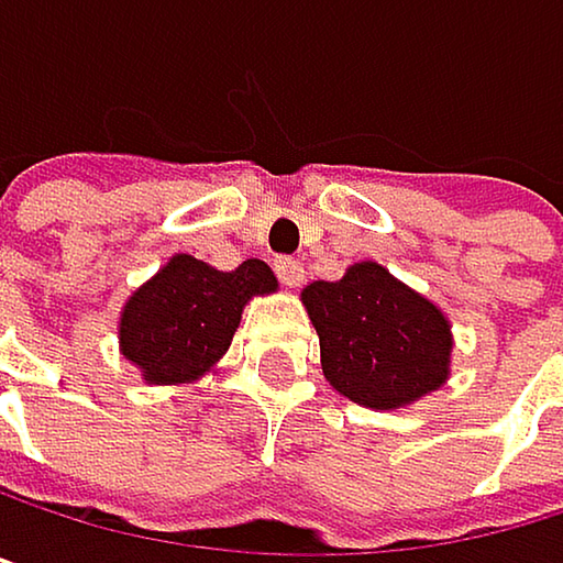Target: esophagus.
<instances>
[{
	"mask_svg": "<svg viewBox=\"0 0 563 563\" xmlns=\"http://www.w3.org/2000/svg\"><path fill=\"white\" fill-rule=\"evenodd\" d=\"M273 269H276V276H279V284L290 287V290L303 284V263L294 260V256H276V260H273Z\"/></svg>",
	"mask_w": 563,
	"mask_h": 563,
	"instance_id": "1",
	"label": "esophagus"
}]
</instances>
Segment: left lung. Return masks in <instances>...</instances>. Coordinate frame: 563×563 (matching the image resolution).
Masks as SVG:
<instances>
[{"instance_id": "1", "label": "left lung", "mask_w": 563, "mask_h": 563, "mask_svg": "<svg viewBox=\"0 0 563 563\" xmlns=\"http://www.w3.org/2000/svg\"><path fill=\"white\" fill-rule=\"evenodd\" d=\"M303 307L320 336L323 376L350 402L402 409L449 379V317L386 266L363 260L336 284L317 279Z\"/></svg>"}]
</instances>
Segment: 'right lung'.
Returning <instances> with one entry per match:
<instances>
[{"mask_svg":"<svg viewBox=\"0 0 563 563\" xmlns=\"http://www.w3.org/2000/svg\"><path fill=\"white\" fill-rule=\"evenodd\" d=\"M273 290L276 276L263 260L213 269L190 253H177L128 297L118 323L121 356L151 386L194 383L230 350L243 307Z\"/></svg>","mask_w":563,"mask_h":563,"instance_id":"1","label":"right lung"}]
</instances>
